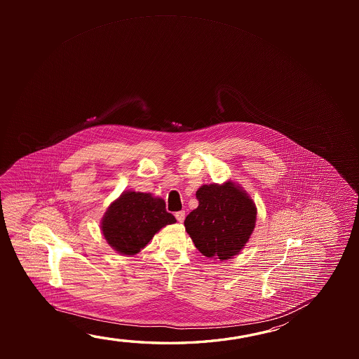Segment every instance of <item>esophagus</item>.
I'll return each mask as SVG.
<instances>
[{
    "mask_svg": "<svg viewBox=\"0 0 359 359\" xmlns=\"http://www.w3.org/2000/svg\"><path fill=\"white\" fill-rule=\"evenodd\" d=\"M175 217H177V220L179 223H182L184 219H185V212L182 210V212H175Z\"/></svg>",
    "mask_w": 359,
    "mask_h": 359,
    "instance_id": "34e87169",
    "label": "esophagus"
}]
</instances>
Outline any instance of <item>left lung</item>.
<instances>
[{"mask_svg":"<svg viewBox=\"0 0 359 359\" xmlns=\"http://www.w3.org/2000/svg\"><path fill=\"white\" fill-rule=\"evenodd\" d=\"M199 205L184 225L200 253L226 260L245 247L257 222V206L236 182L203 185L196 191Z\"/></svg>","mask_w":359,"mask_h":359,"instance_id":"obj_1","label":"left lung"}]
</instances>
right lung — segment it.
<instances>
[{"label":"right lung","mask_w":359,"mask_h":359,"mask_svg":"<svg viewBox=\"0 0 359 359\" xmlns=\"http://www.w3.org/2000/svg\"><path fill=\"white\" fill-rule=\"evenodd\" d=\"M174 223L177 219L166 212L161 198L129 190L107 208L101 220V231L118 253L135 255L161 228Z\"/></svg>","instance_id":"1"}]
</instances>
